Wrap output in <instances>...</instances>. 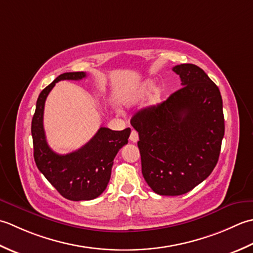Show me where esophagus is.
<instances>
[{
  "label": "esophagus",
  "instance_id": "1",
  "mask_svg": "<svg viewBox=\"0 0 253 253\" xmlns=\"http://www.w3.org/2000/svg\"><path fill=\"white\" fill-rule=\"evenodd\" d=\"M130 141L133 143H136L138 141V133L135 130H132L130 134Z\"/></svg>",
  "mask_w": 253,
  "mask_h": 253
}]
</instances>
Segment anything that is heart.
I'll return each mask as SVG.
<instances>
[{
	"label": "heart",
	"mask_w": 253,
	"mask_h": 253,
	"mask_svg": "<svg viewBox=\"0 0 253 253\" xmlns=\"http://www.w3.org/2000/svg\"><path fill=\"white\" fill-rule=\"evenodd\" d=\"M153 88V84L152 83H146L144 84L142 87H140L138 88V90L135 92V95H134V97L131 98V100L134 101V100H138V99H142V98H144L145 96H147L149 94V91L152 90ZM162 90H157L155 92V95L153 96L152 98V102L153 104H158L159 101L162 100Z\"/></svg>",
	"instance_id": "1"
}]
</instances>
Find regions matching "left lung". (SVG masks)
Segmentation results:
<instances>
[{"label":"left lung","mask_w":253,"mask_h":253,"mask_svg":"<svg viewBox=\"0 0 253 253\" xmlns=\"http://www.w3.org/2000/svg\"><path fill=\"white\" fill-rule=\"evenodd\" d=\"M182 88L157 107L137 112L142 173L159 195H181L208 178L218 162L225 133L220 91L194 64L172 69Z\"/></svg>","instance_id":"1"}]
</instances>
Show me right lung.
I'll use <instances>...</instances> for the list:
<instances>
[{
    "label": "right lung",
    "mask_w": 253,
    "mask_h": 253,
    "mask_svg": "<svg viewBox=\"0 0 253 253\" xmlns=\"http://www.w3.org/2000/svg\"><path fill=\"white\" fill-rule=\"evenodd\" d=\"M85 72H70L59 75L40 92L32 121L34 158L40 172L65 199L88 201L105 191L111 176L117 153L127 144L131 128L112 131L101 126L83 147L65 155L53 152L45 140L43 128L44 102L55 83L60 81H80Z\"/></svg>",
    "instance_id": "obj_1"
}]
</instances>
